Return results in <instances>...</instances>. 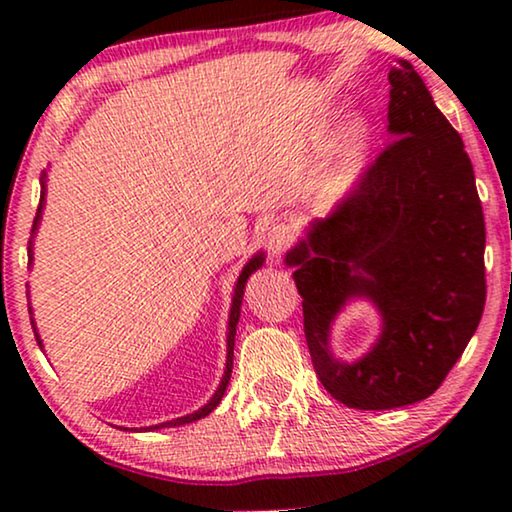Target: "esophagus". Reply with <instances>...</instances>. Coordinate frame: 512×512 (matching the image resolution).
Listing matches in <instances>:
<instances>
[{
  "instance_id": "obj_1",
  "label": "esophagus",
  "mask_w": 512,
  "mask_h": 512,
  "mask_svg": "<svg viewBox=\"0 0 512 512\" xmlns=\"http://www.w3.org/2000/svg\"><path fill=\"white\" fill-rule=\"evenodd\" d=\"M266 244H268V250H271L275 257H282L293 246L291 225H287V223L271 225V228H268V235H266Z\"/></svg>"
}]
</instances>
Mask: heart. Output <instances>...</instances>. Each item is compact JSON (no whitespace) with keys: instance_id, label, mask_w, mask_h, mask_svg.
Instances as JSON below:
<instances>
[{"instance_id":"1","label":"heart","mask_w":512,"mask_h":512,"mask_svg":"<svg viewBox=\"0 0 512 512\" xmlns=\"http://www.w3.org/2000/svg\"><path fill=\"white\" fill-rule=\"evenodd\" d=\"M363 155H366V128L354 124L341 133L329 158L314 176L311 192L318 205L339 203L350 192L361 173Z\"/></svg>"}]
</instances>
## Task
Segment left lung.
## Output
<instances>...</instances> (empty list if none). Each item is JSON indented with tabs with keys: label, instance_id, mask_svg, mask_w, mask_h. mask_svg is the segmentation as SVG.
Instances as JSON below:
<instances>
[{
	"label": "left lung",
	"instance_id": "obj_1",
	"mask_svg": "<svg viewBox=\"0 0 512 512\" xmlns=\"http://www.w3.org/2000/svg\"><path fill=\"white\" fill-rule=\"evenodd\" d=\"M388 83L391 142L287 253L320 384L361 411L436 393L485 305V223L461 135L409 60ZM350 297L376 302L382 334L366 358L345 364L328 350V325Z\"/></svg>",
	"mask_w": 512,
	"mask_h": 512
}]
</instances>
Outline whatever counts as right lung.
I'll list each match as a JSON object with an SVG mask.
<instances>
[{
	"label": "right lung",
	"instance_id": "add662e5",
	"mask_svg": "<svg viewBox=\"0 0 512 512\" xmlns=\"http://www.w3.org/2000/svg\"><path fill=\"white\" fill-rule=\"evenodd\" d=\"M45 176H42V189H40V205H38V214H36V219H33V230L31 232H36L38 230V223H40V212H42V205H45ZM33 239V237H31ZM29 244H33V241H29ZM29 257H31V246H29ZM264 264V255L259 253V255H255L253 259H250V262L244 266V271H241V275H239V280H237V287H235V296H232V307H230V320H228V363H225V375H223V379H221V384H219V391H216L214 395H212V400L207 402L203 409H198L196 413H189V415H185V418H176V420H171V422H162V424H155V427H146L149 431H153V429H162V427H180V424H189V422H196V420H201V418H205V415H210L216 406H219V402H221V397H223V393H225V388H228V381H230V375H232V357H235V334H237V323H239V314H241V300H244V289H246V280L250 275H253L259 266ZM36 339H38V343L42 345V341H40V336H38V332H36Z\"/></svg>",
	"mask_w": 512,
	"mask_h": 512
}]
</instances>
